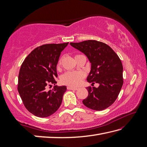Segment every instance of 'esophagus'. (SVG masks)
<instances>
[{"instance_id":"34e87169","label":"esophagus","mask_w":147,"mask_h":147,"mask_svg":"<svg viewBox=\"0 0 147 147\" xmlns=\"http://www.w3.org/2000/svg\"><path fill=\"white\" fill-rule=\"evenodd\" d=\"M67 90H76L77 88H74V87H71V86H67Z\"/></svg>"}]
</instances>
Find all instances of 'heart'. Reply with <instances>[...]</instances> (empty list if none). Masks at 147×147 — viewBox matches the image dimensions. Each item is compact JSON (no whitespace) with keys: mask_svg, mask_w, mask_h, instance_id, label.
<instances>
[{"mask_svg":"<svg viewBox=\"0 0 147 147\" xmlns=\"http://www.w3.org/2000/svg\"><path fill=\"white\" fill-rule=\"evenodd\" d=\"M61 65V61L59 60L57 63V67H60ZM84 78H85V74L82 71H68L62 76L61 82L64 85L71 87H76L80 85Z\"/></svg>","mask_w":147,"mask_h":147,"instance_id":"heart-1","label":"heart"}]
</instances>
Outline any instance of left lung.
<instances>
[{
  "label": "left lung",
  "mask_w": 147,
  "mask_h": 147,
  "mask_svg": "<svg viewBox=\"0 0 147 147\" xmlns=\"http://www.w3.org/2000/svg\"><path fill=\"white\" fill-rule=\"evenodd\" d=\"M74 48L83 52L91 63V71L87 82L98 83V88L88 86L87 98L83 100L86 107L102 111L113 104L123 85V64L119 57L110 47L96 40L70 43Z\"/></svg>",
  "instance_id": "1"
}]
</instances>
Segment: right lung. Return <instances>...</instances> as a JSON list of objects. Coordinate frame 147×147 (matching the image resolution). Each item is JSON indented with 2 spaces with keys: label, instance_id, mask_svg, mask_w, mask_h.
<instances>
[{
  "label": "right lung",
  "instance_id": "right-lung-1",
  "mask_svg": "<svg viewBox=\"0 0 147 147\" xmlns=\"http://www.w3.org/2000/svg\"><path fill=\"white\" fill-rule=\"evenodd\" d=\"M69 42L45 44L35 49L24 59L19 73L18 90L26 109L39 117H47L61 106L66 86L55 85L57 64Z\"/></svg>",
  "mask_w": 147,
  "mask_h": 147
}]
</instances>
